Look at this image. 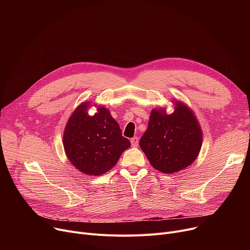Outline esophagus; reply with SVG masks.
Here are the masks:
<instances>
[{"label": "esophagus", "mask_w": 250, "mask_h": 250, "mask_svg": "<svg viewBox=\"0 0 250 250\" xmlns=\"http://www.w3.org/2000/svg\"><path fill=\"white\" fill-rule=\"evenodd\" d=\"M130 143H132V146L133 147H137L138 144H139V138L138 137H134L130 139Z\"/></svg>", "instance_id": "1"}]
</instances>
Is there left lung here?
Wrapping results in <instances>:
<instances>
[{"mask_svg":"<svg viewBox=\"0 0 250 250\" xmlns=\"http://www.w3.org/2000/svg\"><path fill=\"white\" fill-rule=\"evenodd\" d=\"M203 134L191 110L177 102L166 114L153 109L140 147L151 165L163 173H174L190 165L201 150Z\"/></svg>","mask_w":250,"mask_h":250,"instance_id":"left-lung-1","label":"left lung"}]
</instances>
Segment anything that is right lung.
Instances as JSON below:
<instances>
[{"mask_svg": "<svg viewBox=\"0 0 250 250\" xmlns=\"http://www.w3.org/2000/svg\"><path fill=\"white\" fill-rule=\"evenodd\" d=\"M88 102L74 111L64 128L63 148L71 163L81 172L101 175L111 169L129 141L108 109L98 106V112L90 116Z\"/></svg>", "mask_w": 250, "mask_h": 250, "instance_id": "right-lung-1", "label": "right lung"}]
</instances>
